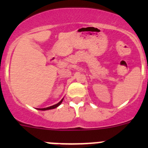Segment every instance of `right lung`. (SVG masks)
Wrapping results in <instances>:
<instances>
[{
	"instance_id": "add662e5",
	"label": "right lung",
	"mask_w": 148,
	"mask_h": 148,
	"mask_svg": "<svg viewBox=\"0 0 148 148\" xmlns=\"http://www.w3.org/2000/svg\"><path fill=\"white\" fill-rule=\"evenodd\" d=\"M62 101H63V99H62V100H61L60 102H59V103H57V104H54V105H52V106H51V107H46V108H41V109H38V110H52V109L56 108V107H59V106L61 104H62Z\"/></svg>"
}]
</instances>
